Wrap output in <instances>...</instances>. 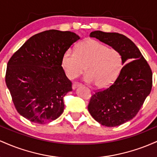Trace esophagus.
Returning a JSON list of instances; mask_svg holds the SVG:
<instances>
[{
	"mask_svg": "<svg viewBox=\"0 0 157 157\" xmlns=\"http://www.w3.org/2000/svg\"><path fill=\"white\" fill-rule=\"evenodd\" d=\"M80 86V85L78 84V83H73L72 84V89L73 90L76 89V88L79 87V86Z\"/></svg>",
	"mask_w": 157,
	"mask_h": 157,
	"instance_id": "1",
	"label": "esophagus"
}]
</instances>
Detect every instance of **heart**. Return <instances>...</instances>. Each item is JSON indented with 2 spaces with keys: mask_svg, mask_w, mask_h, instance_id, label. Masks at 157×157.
Returning <instances> with one entry per match:
<instances>
[{
  "mask_svg": "<svg viewBox=\"0 0 157 157\" xmlns=\"http://www.w3.org/2000/svg\"><path fill=\"white\" fill-rule=\"evenodd\" d=\"M61 66L69 79L82 73L88 83L98 88H106L116 80L123 67L122 56L118 50L109 48L96 40L87 39L77 45L76 52L68 48L61 57Z\"/></svg>",
  "mask_w": 157,
  "mask_h": 157,
  "instance_id": "b5f03b06",
  "label": "heart"
}]
</instances>
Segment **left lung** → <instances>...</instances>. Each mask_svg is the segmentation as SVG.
Masks as SVG:
<instances>
[{"mask_svg": "<svg viewBox=\"0 0 157 157\" xmlns=\"http://www.w3.org/2000/svg\"><path fill=\"white\" fill-rule=\"evenodd\" d=\"M89 36L118 50L124 66L110 87L92 95L88 110L102 125H120L136 116L151 93L152 71L137 46L126 36L101 31H94Z\"/></svg>", "mask_w": 157, "mask_h": 157, "instance_id": "1", "label": "left lung"}]
</instances>
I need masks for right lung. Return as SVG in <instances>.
Masks as SVG:
<instances>
[{
  "instance_id": "right-lung-1",
  "label": "right lung",
  "mask_w": 157,
  "mask_h": 157,
  "mask_svg": "<svg viewBox=\"0 0 157 157\" xmlns=\"http://www.w3.org/2000/svg\"><path fill=\"white\" fill-rule=\"evenodd\" d=\"M75 32L52 29L36 34L7 63L6 84L17 112L32 122L58 118L71 82L61 66L63 54L80 39Z\"/></svg>"
}]
</instances>
